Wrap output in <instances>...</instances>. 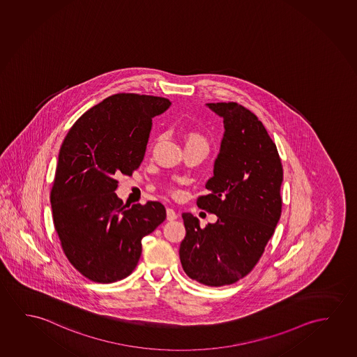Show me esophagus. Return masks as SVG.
<instances>
[{"instance_id":"34e87169","label":"esophagus","mask_w":357,"mask_h":357,"mask_svg":"<svg viewBox=\"0 0 357 357\" xmlns=\"http://www.w3.org/2000/svg\"><path fill=\"white\" fill-rule=\"evenodd\" d=\"M176 218H178V213H176V210H173V208H167V220L173 221V220H176Z\"/></svg>"}]
</instances>
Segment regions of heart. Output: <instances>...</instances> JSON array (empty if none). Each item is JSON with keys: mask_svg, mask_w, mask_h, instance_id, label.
<instances>
[{"mask_svg": "<svg viewBox=\"0 0 357 357\" xmlns=\"http://www.w3.org/2000/svg\"><path fill=\"white\" fill-rule=\"evenodd\" d=\"M194 143H203V144H206V141H205V138L202 136V135H199V133H188L187 135V144H194Z\"/></svg>", "mask_w": 357, "mask_h": 357, "instance_id": "obj_1", "label": "heart"}]
</instances>
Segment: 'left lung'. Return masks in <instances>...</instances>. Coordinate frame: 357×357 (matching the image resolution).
I'll list each match as a JSON object with an SVG mask.
<instances>
[{
  "label": "left lung",
  "instance_id": "8db88e82",
  "mask_svg": "<svg viewBox=\"0 0 357 357\" xmlns=\"http://www.w3.org/2000/svg\"><path fill=\"white\" fill-rule=\"evenodd\" d=\"M222 119L224 137L214 176L199 208L218 216L204 229L190 213L179 257L188 277L208 287L248 275L275 232L282 211L283 168L278 151L257 116L236 102L205 104Z\"/></svg>",
  "mask_w": 357,
  "mask_h": 357
}]
</instances>
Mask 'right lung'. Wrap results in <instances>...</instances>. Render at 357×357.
<instances>
[{
	"instance_id": "add662e5",
	"label": "right lung",
	"mask_w": 357,
	"mask_h": 357,
	"mask_svg": "<svg viewBox=\"0 0 357 357\" xmlns=\"http://www.w3.org/2000/svg\"><path fill=\"white\" fill-rule=\"evenodd\" d=\"M169 100L116 93L86 111L63 141L50 203L69 262L93 282L112 283L136 268L142 238L165 220L158 202L123 206L116 178L142 163L152 119Z\"/></svg>"
}]
</instances>
